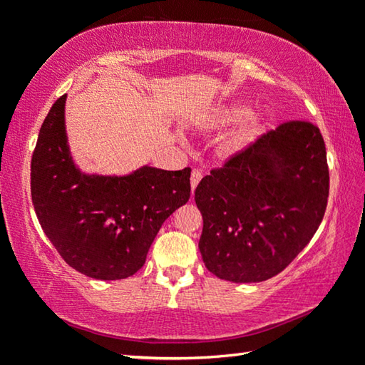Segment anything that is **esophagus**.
Masks as SVG:
<instances>
[{
  "label": "esophagus",
  "instance_id": "1",
  "mask_svg": "<svg viewBox=\"0 0 365 365\" xmlns=\"http://www.w3.org/2000/svg\"><path fill=\"white\" fill-rule=\"evenodd\" d=\"M201 177H202V174H201V170H197V169H195L193 172H191V177H190V183H191V193H193V191H195V188L197 187V183H200V180H201Z\"/></svg>",
  "mask_w": 365,
  "mask_h": 365
}]
</instances>
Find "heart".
Returning a JSON list of instances; mask_svg holds the SVG:
<instances>
[{
    "label": "heart",
    "instance_id": "heart-1",
    "mask_svg": "<svg viewBox=\"0 0 365 365\" xmlns=\"http://www.w3.org/2000/svg\"><path fill=\"white\" fill-rule=\"evenodd\" d=\"M243 113H245V108L242 104L217 108L215 110H212L211 115H209L207 125L211 127L227 125V123L238 119ZM261 127H262L261 115L256 113L245 115L243 119L240 120L237 125H235L224 137V141H222V151H224V154H227V156H233V154L245 151L246 148H248L252 141L257 138L259 132H261Z\"/></svg>",
    "mask_w": 365,
    "mask_h": 365
}]
</instances>
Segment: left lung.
Segmentation results:
<instances>
[{
	"instance_id": "1",
	"label": "left lung",
	"mask_w": 365,
	"mask_h": 365,
	"mask_svg": "<svg viewBox=\"0 0 365 365\" xmlns=\"http://www.w3.org/2000/svg\"><path fill=\"white\" fill-rule=\"evenodd\" d=\"M329 180L322 135L302 120L282 123L211 170L195 190L207 270L233 283L280 274L317 232Z\"/></svg>"
}]
</instances>
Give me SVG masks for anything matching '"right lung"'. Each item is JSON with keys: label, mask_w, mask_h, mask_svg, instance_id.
Returning <instances> with one entry per match:
<instances>
[{"label": "right lung", "mask_w": 365, "mask_h": 365, "mask_svg": "<svg viewBox=\"0 0 365 365\" xmlns=\"http://www.w3.org/2000/svg\"><path fill=\"white\" fill-rule=\"evenodd\" d=\"M66 98L49 109L32 156L36 217L61 257L80 274L127 279L143 267L164 220L188 201L191 169L141 165L127 175L82 172L67 141Z\"/></svg>", "instance_id": "right-lung-1"}]
</instances>
